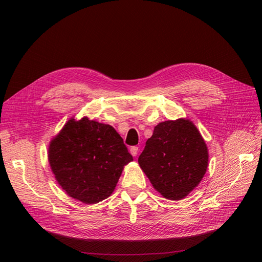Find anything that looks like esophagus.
Here are the masks:
<instances>
[{
    "instance_id": "esophagus-1",
    "label": "esophagus",
    "mask_w": 262,
    "mask_h": 262,
    "mask_svg": "<svg viewBox=\"0 0 262 262\" xmlns=\"http://www.w3.org/2000/svg\"><path fill=\"white\" fill-rule=\"evenodd\" d=\"M138 147L137 146H132L130 147V149H129V152H130V154L134 156V157H136L137 155H138Z\"/></svg>"
}]
</instances>
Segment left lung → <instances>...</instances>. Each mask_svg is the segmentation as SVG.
I'll use <instances>...</instances> for the list:
<instances>
[{"label":"left lung","mask_w":262,"mask_h":262,"mask_svg":"<svg viewBox=\"0 0 262 262\" xmlns=\"http://www.w3.org/2000/svg\"><path fill=\"white\" fill-rule=\"evenodd\" d=\"M208 159L200 130L193 122L181 118L155 126L138 162L157 192L167 200L180 201L199 186Z\"/></svg>","instance_id":"obj_1"}]
</instances>
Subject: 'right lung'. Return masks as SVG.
I'll return each mask as SVG.
<instances>
[{"label":"right lung","mask_w":262,"mask_h":262,"mask_svg":"<svg viewBox=\"0 0 262 262\" xmlns=\"http://www.w3.org/2000/svg\"><path fill=\"white\" fill-rule=\"evenodd\" d=\"M49 163L66 193L92 205L112 195L124 166L133 161L121 136L108 124L69 120L49 145Z\"/></svg>","instance_id":"obj_1"}]
</instances>
